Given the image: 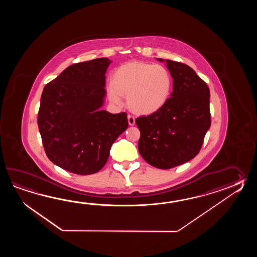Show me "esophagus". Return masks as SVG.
Instances as JSON below:
<instances>
[{
	"label": "esophagus",
	"instance_id": "1",
	"mask_svg": "<svg viewBox=\"0 0 257 257\" xmlns=\"http://www.w3.org/2000/svg\"><path fill=\"white\" fill-rule=\"evenodd\" d=\"M127 121H128V124L131 126L135 125V117L132 115H127Z\"/></svg>",
	"mask_w": 257,
	"mask_h": 257
}]
</instances>
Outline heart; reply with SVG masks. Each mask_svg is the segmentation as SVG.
Masks as SVG:
<instances>
[{"label": "heart", "instance_id": "1", "mask_svg": "<svg viewBox=\"0 0 257 257\" xmlns=\"http://www.w3.org/2000/svg\"><path fill=\"white\" fill-rule=\"evenodd\" d=\"M111 82L110 101L121 104L122 95H126L128 107L141 115L161 109L168 101L173 87L171 73L164 66L142 61H131L118 67Z\"/></svg>", "mask_w": 257, "mask_h": 257}]
</instances>
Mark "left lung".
<instances>
[{"instance_id":"1","label":"left lung","mask_w":257,"mask_h":257,"mask_svg":"<svg viewBox=\"0 0 257 257\" xmlns=\"http://www.w3.org/2000/svg\"><path fill=\"white\" fill-rule=\"evenodd\" d=\"M165 61L173 78L171 97L157 112L136 119L139 152L159 169H171L196 157L211 124L207 83L189 66Z\"/></svg>"}]
</instances>
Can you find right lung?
Instances as JSON below:
<instances>
[{"label": "right lung", "mask_w": 257, "mask_h": 257, "mask_svg": "<svg viewBox=\"0 0 257 257\" xmlns=\"http://www.w3.org/2000/svg\"><path fill=\"white\" fill-rule=\"evenodd\" d=\"M106 58L75 63L46 84L38 125L48 158L76 175L97 173L110 149L126 131L125 112L111 114L100 107L105 96Z\"/></svg>", "instance_id": "right-lung-1"}]
</instances>
